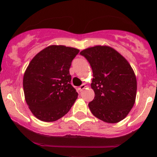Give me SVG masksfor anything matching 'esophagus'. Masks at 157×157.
I'll return each mask as SVG.
<instances>
[{"label":"esophagus","instance_id":"obj_1","mask_svg":"<svg viewBox=\"0 0 157 157\" xmlns=\"http://www.w3.org/2000/svg\"><path fill=\"white\" fill-rule=\"evenodd\" d=\"M86 84H85V83L82 84V85L80 86V87H79V90H80V91H82V90H83L84 89L86 88Z\"/></svg>","mask_w":157,"mask_h":157}]
</instances>
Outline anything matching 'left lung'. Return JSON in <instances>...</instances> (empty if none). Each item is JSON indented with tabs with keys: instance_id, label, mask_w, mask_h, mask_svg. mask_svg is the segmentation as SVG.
Here are the masks:
<instances>
[{
	"instance_id": "left-lung-1",
	"label": "left lung",
	"mask_w": 157,
	"mask_h": 157,
	"mask_svg": "<svg viewBox=\"0 0 157 157\" xmlns=\"http://www.w3.org/2000/svg\"><path fill=\"white\" fill-rule=\"evenodd\" d=\"M93 73L95 98L89 103L92 113L102 121L116 123L128 114L135 102L137 80L128 61L108 46H95L80 52Z\"/></svg>"
}]
</instances>
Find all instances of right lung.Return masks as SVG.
<instances>
[{
	"mask_svg": "<svg viewBox=\"0 0 157 157\" xmlns=\"http://www.w3.org/2000/svg\"><path fill=\"white\" fill-rule=\"evenodd\" d=\"M79 49L50 45L39 52L23 76L25 98L31 113L44 122L59 120L70 110L78 93L71 84V62Z\"/></svg>",
	"mask_w": 157,
	"mask_h": 157,
	"instance_id": "add662e5",
	"label": "right lung"
}]
</instances>
